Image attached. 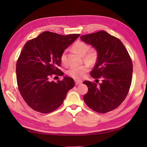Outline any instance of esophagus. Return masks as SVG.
<instances>
[{
  "label": "esophagus",
  "instance_id": "obj_1",
  "mask_svg": "<svg viewBox=\"0 0 147 147\" xmlns=\"http://www.w3.org/2000/svg\"><path fill=\"white\" fill-rule=\"evenodd\" d=\"M74 82H75V84H76V85H80V84H81V83H82V81H80V80H74Z\"/></svg>",
  "mask_w": 147,
  "mask_h": 147
}]
</instances>
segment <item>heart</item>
<instances>
[{
    "label": "heart",
    "instance_id": "heart-1",
    "mask_svg": "<svg viewBox=\"0 0 147 147\" xmlns=\"http://www.w3.org/2000/svg\"><path fill=\"white\" fill-rule=\"evenodd\" d=\"M73 49L75 52L81 55H84V59L90 64H94L97 60L98 54L95 49H89V46L85 42L77 41L74 43ZM61 61L62 64L66 63V52L64 51L61 55ZM89 70L88 64H83L78 66H72L67 71V75L74 79H81L85 76L86 72Z\"/></svg>",
    "mask_w": 147,
    "mask_h": 147
}]
</instances>
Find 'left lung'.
I'll return each mask as SVG.
<instances>
[{
    "instance_id": "left-lung-1",
    "label": "left lung",
    "mask_w": 147,
    "mask_h": 147,
    "mask_svg": "<svg viewBox=\"0 0 147 147\" xmlns=\"http://www.w3.org/2000/svg\"><path fill=\"white\" fill-rule=\"evenodd\" d=\"M80 38L97 51V61L90 74L94 79H102L99 85L83 82L88 86L84 101L99 113L113 111L126 98L131 84L133 63L129 53L119 39L104 31L83 35Z\"/></svg>"
}]
</instances>
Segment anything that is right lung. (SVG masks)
Segmentation results:
<instances>
[{"label":"right lung","instance_id":"right-lung-1","mask_svg":"<svg viewBox=\"0 0 147 147\" xmlns=\"http://www.w3.org/2000/svg\"><path fill=\"white\" fill-rule=\"evenodd\" d=\"M80 36L44 32L25 43L17 61L16 79L21 95L34 111L43 114L55 111L74 86L69 77L57 82L51 78L64 75L57 67L61 55Z\"/></svg>","mask_w":147,"mask_h":147}]
</instances>
